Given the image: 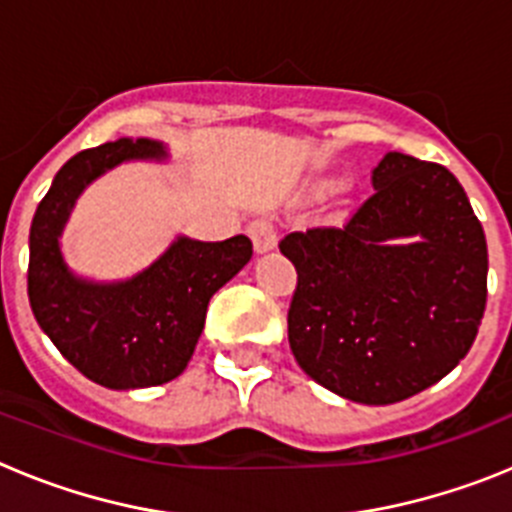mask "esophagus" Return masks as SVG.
<instances>
[{
  "instance_id": "34e87169",
  "label": "esophagus",
  "mask_w": 512,
  "mask_h": 512,
  "mask_svg": "<svg viewBox=\"0 0 512 512\" xmlns=\"http://www.w3.org/2000/svg\"><path fill=\"white\" fill-rule=\"evenodd\" d=\"M248 235H251L256 253H266L277 248V228H274L269 217H256V220H251Z\"/></svg>"
}]
</instances>
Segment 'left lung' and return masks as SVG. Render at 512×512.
<instances>
[{
  "label": "left lung",
  "instance_id": "1",
  "mask_svg": "<svg viewBox=\"0 0 512 512\" xmlns=\"http://www.w3.org/2000/svg\"><path fill=\"white\" fill-rule=\"evenodd\" d=\"M374 192L336 228L289 233V348L302 372L361 405L436 384L477 338L487 241L446 166L387 153Z\"/></svg>",
  "mask_w": 512,
  "mask_h": 512
}]
</instances>
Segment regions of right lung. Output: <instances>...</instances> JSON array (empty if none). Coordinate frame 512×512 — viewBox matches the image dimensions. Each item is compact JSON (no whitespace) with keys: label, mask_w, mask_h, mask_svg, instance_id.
Returning a JSON list of instances; mask_svg holds the SVG:
<instances>
[{"label":"right lung","mask_w":512,"mask_h":512,"mask_svg":"<svg viewBox=\"0 0 512 512\" xmlns=\"http://www.w3.org/2000/svg\"><path fill=\"white\" fill-rule=\"evenodd\" d=\"M164 143L120 138L76 153L61 166L30 225L27 297L63 354L92 382L140 390L187 369L207 305L251 261L246 235L205 243L179 235L151 266L120 282H94L69 269L61 235L81 192L125 161H166Z\"/></svg>","instance_id":"add662e5"}]
</instances>
